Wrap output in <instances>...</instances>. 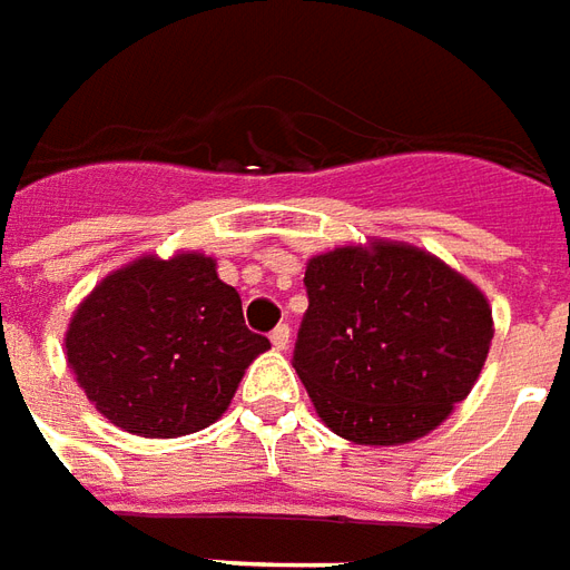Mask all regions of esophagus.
I'll list each match as a JSON object with an SVG mask.
<instances>
[{"instance_id":"esophagus-1","label":"esophagus","mask_w":570,"mask_h":570,"mask_svg":"<svg viewBox=\"0 0 570 570\" xmlns=\"http://www.w3.org/2000/svg\"><path fill=\"white\" fill-rule=\"evenodd\" d=\"M269 343H273L276 350H288V343H292V331H288V325H278V328L269 334Z\"/></svg>"}]
</instances>
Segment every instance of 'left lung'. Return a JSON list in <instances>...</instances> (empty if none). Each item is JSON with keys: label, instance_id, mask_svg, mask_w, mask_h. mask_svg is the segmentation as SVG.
<instances>
[{"label": "left lung", "instance_id": "left-lung-1", "mask_svg": "<svg viewBox=\"0 0 570 570\" xmlns=\"http://www.w3.org/2000/svg\"><path fill=\"white\" fill-rule=\"evenodd\" d=\"M292 365L353 445H407L448 421L482 374L494 318L470 278L417 245L371 239L306 261Z\"/></svg>", "mask_w": 570, "mask_h": 570}]
</instances>
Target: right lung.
<instances>
[{
    "label": "right lung",
    "instance_id": "right-lung-1",
    "mask_svg": "<svg viewBox=\"0 0 570 570\" xmlns=\"http://www.w3.org/2000/svg\"><path fill=\"white\" fill-rule=\"evenodd\" d=\"M269 350L239 292L202 252L144 254L76 306L63 356L88 402L125 433L177 439L212 426L245 368Z\"/></svg>",
    "mask_w": 570,
    "mask_h": 570
}]
</instances>
